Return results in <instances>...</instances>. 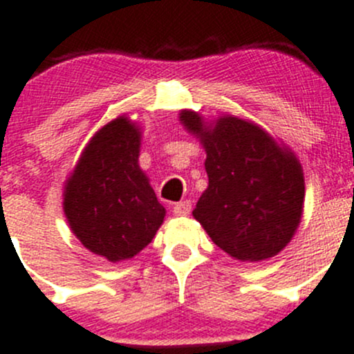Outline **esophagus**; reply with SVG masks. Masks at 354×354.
Returning <instances> with one entry per match:
<instances>
[{"instance_id":"1","label":"esophagus","mask_w":354,"mask_h":354,"mask_svg":"<svg viewBox=\"0 0 354 354\" xmlns=\"http://www.w3.org/2000/svg\"><path fill=\"white\" fill-rule=\"evenodd\" d=\"M192 211V202L190 201H181L178 204H174L173 212L174 216H188Z\"/></svg>"}]
</instances>
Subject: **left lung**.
Listing matches in <instances>:
<instances>
[{"label":"left lung","mask_w":354,"mask_h":354,"mask_svg":"<svg viewBox=\"0 0 354 354\" xmlns=\"http://www.w3.org/2000/svg\"><path fill=\"white\" fill-rule=\"evenodd\" d=\"M180 121L205 150L209 185L194 218L236 261L270 259L292 240L304 207V174L296 153L252 121L223 114Z\"/></svg>","instance_id":"1"}]
</instances>
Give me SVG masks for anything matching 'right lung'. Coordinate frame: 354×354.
Segmentation results:
<instances>
[{
	"label": "right lung",
	"mask_w": 354,
	"mask_h": 354,
	"mask_svg": "<svg viewBox=\"0 0 354 354\" xmlns=\"http://www.w3.org/2000/svg\"><path fill=\"white\" fill-rule=\"evenodd\" d=\"M142 128L126 115L102 126L65 180L72 233L97 256L119 263L145 249L166 216L138 164Z\"/></svg>",
	"instance_id": "1"
}]
</instances>
